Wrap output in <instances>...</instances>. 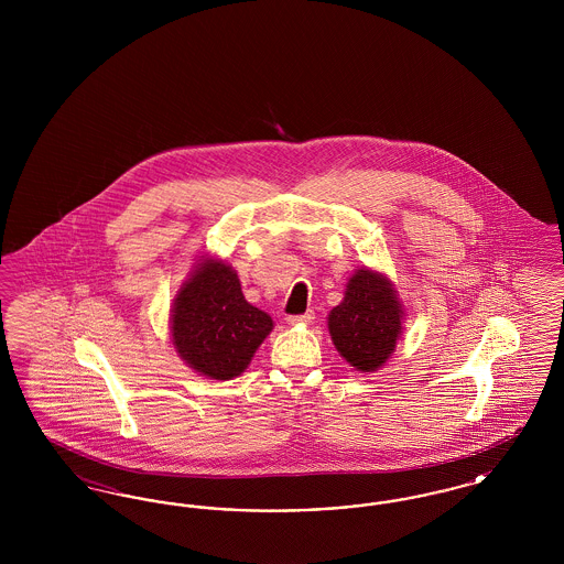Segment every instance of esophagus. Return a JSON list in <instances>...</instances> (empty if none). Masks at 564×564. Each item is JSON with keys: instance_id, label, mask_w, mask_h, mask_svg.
<instances>
[{"instance_id": "34e87169", "label": "esophagus", "mask_w": 564, "mask_h": 564, "mask_svg": "<svg viewBox=\"0 0 564 564\" xmlns=\"http://www.w3.org/2000/svg\"><path fill=\"white\" fill-rule=\"evenodd\" d=\"M313 319H315V313L308 311V313H304V315H290L288 323H290V325H308Z\"/></svg>"}]
</instances>
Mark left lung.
I'll return each instance as SVG.
<instances>
[{"instance_id": "obj_1", "label": "left lung", "mask_w": 564, "mask_h": 564, "mask_svg": "<svg viewBox=\"0 0 564 564\" xmlns=\"http://www.w3.org/2000/svg\"><path fill=\"white\" fill-rule=\"evenodd\" d=\"M402 302L393 283L370 269L357 270L345 300L327 315L334 347L359 372H376L402 334Z\"/></svg>"}]
</instances>
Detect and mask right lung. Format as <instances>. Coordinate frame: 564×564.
Masks as SVG:
<instances>
[{"mask_svg":"<svg viewBox=\"0 0 564 564\" xmlns=\"http://www.w3.org/2000/svg\"><path fill=\"white\" fill-rule=\"evenodd\" d=\"M270 332V315L245 300L237 272L215 258L196 264L171 308L177 355L192 370L214 380L245 372Z\"/></svg>","mask_w":564,"mask_h":564,"instance_id":"add662e5","label":"right lung"}]
</instances>
